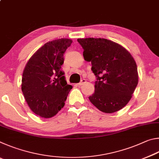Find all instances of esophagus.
<instances>
[{
	"label": "esophagus",
	"mask_w": 159,
	"mask_h": 159,
	"mask_svg": "<svg viewBox=\"0 0 159 159\" xmlns=\"http://www.w3.org/2000/svg\"><path fill=\"white\" fill-rule=\"evenodd\" d=\"M85 83H86V80L85 79H82L81 80H80V82L79 83H78V85H82L83 84H85Z\"/></svg>",
	"instance_id": "34e87169"
}]
</instances>
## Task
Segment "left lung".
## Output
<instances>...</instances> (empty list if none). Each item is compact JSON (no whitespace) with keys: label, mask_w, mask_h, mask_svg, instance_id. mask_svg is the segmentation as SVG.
Instances as JSON below:
<instances>
[{"label":"left lung","mask_w":159,"mask_h":159,"mask_svg":"<svg viewBox=\"0 0 159 159\" xmlns=\"http://www.w3.org/2000/svg\"><path fill=\"white\" fill-rule=\"evenodd\" d=\"M83 49V57L91 61L96 76L91 103L104 113L123 108L130 100L138 83V67L130 53L121 45L105 39L77 40Z\"/></svg>","instance_id":"1"}]
</instances>
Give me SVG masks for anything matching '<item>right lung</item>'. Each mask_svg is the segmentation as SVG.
<instances>
[{
    "mask_svg": "<svg viewBox=\"0 0 159 159\" xmlns=\"http://www.w3.org/2000/svg\"><path fill=\"white\" fill-rule=\"evenodd\" d=\"M71 43L68 39L46 43L32 55L24 69L23 95L31 111L42 118L57 114L72 89L61 70L64 54Z\"/></svg>",
    "mask_w": 159,
    "mask_h": 159,
    "instance_id": "obj_1",
    "label": "right lung"
}]
</instances>
